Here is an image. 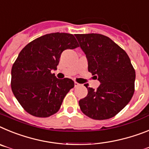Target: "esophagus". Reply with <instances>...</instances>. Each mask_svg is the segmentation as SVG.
<instances>
[{
    "instance_id": "34e87169",
    "label": "esophagus",
    "mask_w": 149,
    "mask_h": 149,
    "mask_svg": "<svg viewBox=\"0 0 149 149\" xmlns=\"http://www.w3.org/2000/svg\"><path fill=\"white\" fill-rule=\"evenodd\" d=\"M74 85H75V87H78V86H79V85H80V84H79L78 82H74Z\"/></svg>"
}]
</instances>
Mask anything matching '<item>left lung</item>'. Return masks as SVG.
I'll use <instances>...</instances> for the list:
<instances>
[{"mask_svg": "<svg viewBox=\"0 0 149 149\" xmlns=\"http://www.w3.org/2000/svg\"><path fill=\"white\" fill-rule=\"evenodd\" d=\"M86 55L88 69L100 85L88 88L79 101L85 116L95 120L112 118L125 108L134 93L135 70L127 54L110 38L99 33L76 34Z\"/></svg>", "mask_w": 149, "mask_h": 149, "instance_id": "1", "label": "left lung"}]
</instances>
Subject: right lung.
<instances>
[{"label":"right lung","instance_id":"obj_1","mask_svg":"<svg viewBox=\"0 0 149 149\" xmlns=\"http://www.w3.org/2000/svg\"><path fill=\"white\" fill-rule=\"evenodd\" d=\"M78 46L73 34L58 32L35 39L20 52L11 70V88L27 112L46 118L59 110L74 82L58 79L51 71L57 69L63 51Z\"/></svg>","mask_w":149,"mask_h":149}]
</instances>
